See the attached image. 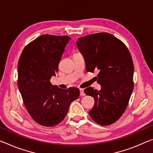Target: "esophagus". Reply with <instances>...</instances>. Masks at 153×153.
Segmentation results:
<instances>
[{"label":"esophagus","mask_w":153,"mask_h":153,"mask_svg":"<svg viewBox=\"0 0 153 153\" xmlns=\"http://www.w3.org/2000/svg\"><path fill=\"white\" fill-rule=\"evenodd\" d=\"M79 93H80V96H84V95H85V93H84V89H82V88L79 89Z\"/></svg>","instance_id":"1"}]
</instances>
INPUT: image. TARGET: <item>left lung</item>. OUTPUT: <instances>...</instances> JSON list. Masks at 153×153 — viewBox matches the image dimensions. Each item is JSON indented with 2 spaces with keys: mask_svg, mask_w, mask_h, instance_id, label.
Wrapping results in <instances>:
<instances>
[{
  "mask_svg": "<svg viewBox=\"0 0 153 153\" xmlns=\"http://www.w3.org/2000/svg\"><path fill=\"white\" fill-rule=\"evenodd\" d=\"M76 44L84 58L86 71H99L100 91L91 87L84 90L94 99L89 115L101 125L112 124L124 113L133 90L131 56L124 43L107 33L80 37Z\"/></svg>",
  "mask_w": 153,
  "mask_h": 153,
  "instance_id": "8db88e82",
  "label": "left lung"
}]
</instances>
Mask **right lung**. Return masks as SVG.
I'll return each mask as SVG.
<instances>
[{
    "instance_id": "add662e5",
    "label": "right lung",
    "mask_w": 153,
    "mask_h": 153,
    "mask_svg": "<svg viewBox=\"0 0 153 153\" xmlns=\"http://www.w3.org/2000/svg\"><path fill=\"white\" fill-rule=\"evenodd\" d=\"M71 38L43 35L26 46L18 61V86L24 104L33 119L53 127L64 120L73 101L79 96L74 87L60 89L50 82Z\"/></svg>"
}]
</instances>
